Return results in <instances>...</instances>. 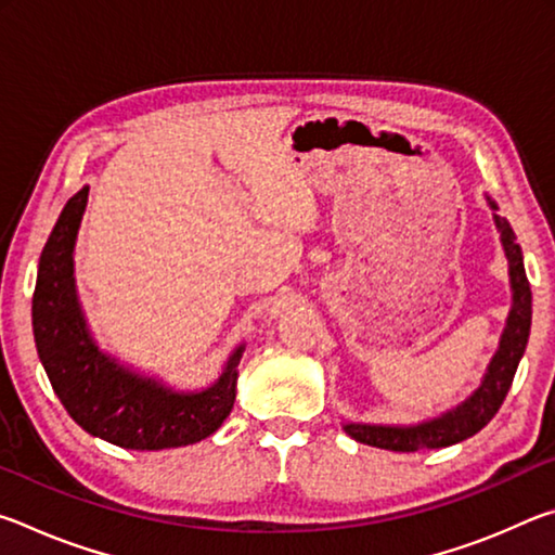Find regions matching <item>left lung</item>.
<instances>
[{"mask_svg": "<svg viewBox=\"0 0 555 555\" xmlns=\"http://www.w3.org/2000/svg\"><path fill=\"white\" fill-rule=\"evenodd\" d=\"M496 208L494 203H490ZM496 230L502 234V244L509 259V276H512V291H514V306L506 321V331L502 335L500 350H496L494 360L490 362V372L482 382V387L469 397L463 406L448 411L446 416L426 421L418 426H370V424H347L345 434H350L357 443L384 448V450H397V453H413V450L424 448H448L453 443H460L469 436H475L477 430H482L494 413L509 393V387L514 382L516 367L529 343L531 331V286L526 279L521 247L516 244L512 224L500 215H494Z\"/></svg>", "mask_w": 555, "mask_h": 555, "instance_id": "obj_1", "label": "left lung"}]
</instances>
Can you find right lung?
<instances>
[{
    "mask_svg": "<svg viewBox=\"0 0 555 555\" xmlns=\"http://www.w3.org/2000/svg\"><path fill=\"white\" fill-rule=\"evenodd\" d=\"M88 203V185L65 203L39 259L34 288V340L53 391L75 424L129 450L198 443L222 426L234 403L242 347L210 389L181 393L102 354L82 321L73 279V247Z\"/></svg>",
    "mask_w": 555,
    "mask_h": 555,
    "instance_id": "add662e5",
    "label": "right lung"
}]
</instances>
